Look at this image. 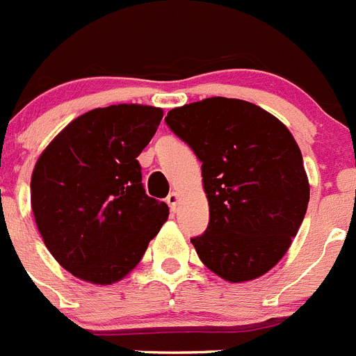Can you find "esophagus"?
Here are the masks:
<instances>
[{
	"mask_svg": "<svg viewBox=\"0 0 356 356\" xmlns=\"http://www.w3.org/2000/svg\"><path fill=\"white\" fill-rule=\"evenodd\" d=\"M178 203H180V194L172 191L168 196V205L169 209H171V212H176V210H178Z\"/></svg>",
	"mask_w": 356,
	"mask_h": 356,
	"instance_id": "obj_1",
	"label": "esophagus"
}]
</instances>
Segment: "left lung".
Returning <instances> with one entry per match:
<instances>
[{
	"label": "left lung",
	"mask_w": 356,
	"mask_h": 356,
	"mask_svg": "<svg viewBox=\"0 0 356 356\" xmlns=\"http://www.w3.org/2000/svg\"><path fill=\"white\" fill-rule=\"evenodd\" d=\"M165 122L201 162L210 219L191 238L201 262L234 284L266 275L287 253L310 200L292 134L260 106L229 97L172 108Z\"/></svg>",
	"instance_id": "1"
}]
</instances>
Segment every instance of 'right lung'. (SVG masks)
<instances>
[{
  "label": "right lung",
  "mask_w": 356,
  "mask_h": 356,
  "mask_svg": "<svg viewBox=\"0 0 356 356\" xmlns=\"http://www.w3.org/2000/svg\"><path fill=\"white\" fill-rule=\"evenodd\" d=\"M162 108L110 105L71 121L31 175V210L55 260L76 278L110 285L128 275L168 221L169 207L144 191L137 156Z\"/></svg>",
  "instance_id": "1"
}]
</instances>
